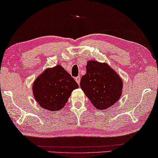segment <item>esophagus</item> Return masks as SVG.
I'll return each instance as SVG.
<instances>
[{
	"label": "esophagus",
	"mask_w": 158,
	"mask_h": 158,
	"mask_svg": "<svg viewBox=\"0 0 158 158\" xmlns=\"http://www.w3.org/2000/svg\"><path fill=\"white\" fill-rule=\"evenodd\" d=\"M75 80H76V81L77 82V83L78 84V85H80V82H81V77L77 76V77H76V78H75Z\"/></svg>",
	"instance_id": "1"
}]
</instances>
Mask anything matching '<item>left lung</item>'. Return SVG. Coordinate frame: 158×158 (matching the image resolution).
<instances>
[{"mask_svg": "<svg viewBox=\"0 0 158 158\" xmlns=\"http://www.w3.org/2000/svg\"><path fill=\"white\" fill-rule=\"evenodd\" d=\"M86 74L81 87L95 108L105 110L118 102L122 94L123 81L106 63L87 61Z\"/></svg>", "mask_w": 158, "mask_h": 158, "instance_id": "8db88e82", "label": "left lung"}]
</instances>
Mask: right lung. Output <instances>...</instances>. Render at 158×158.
Segmentation results:
<instances>
[{"mask_svg":"<svg viewBox=\"0 0 158 158\" xmlns=\"http://www.w3.org/2000/svg\"><path fill=\"white\" fill-rule=\"evenodd\" d=\"M78 85L61 65L44 71L33 84V94L41 107L59 110L68 102L71 92Z\"/></svg>","mask_w":158,"mask_h":158,"instance_id":"1","label":"right lung"}]
</instances>
